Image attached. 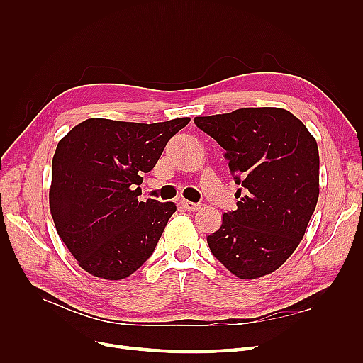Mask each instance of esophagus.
<instances>
[{
	"instance_id": "esophagus-1",
	"label": "esophagus",
	"mask_w": 363,
	"mask_h": 363,
	"mask_svg": "<svg viewBox=\"0 0 363 363\" xmlns=\"http://www.w3.org/2000/svg\"><path fill=\"white\" fill-rule=\"evenodd\" d=\"M180 204L188 212H196V211H200V207H201L200 203H192V201H188V200H180Z\"/></svg>"
}]
</instances>
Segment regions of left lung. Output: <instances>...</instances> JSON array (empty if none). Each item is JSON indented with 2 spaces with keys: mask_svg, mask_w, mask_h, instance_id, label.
Masks as SVG:
<instances>
[{
  "mask_svg": "<svg viewBox=\"0 0 363 363\" xmlns=\"http://www.w3.org/2000/svg\"><path fill=\"white\" fill-rule=\"evenodd\" d=\"M225 150L240 184L238 208L207 236L212 255L242 280L279 269L298 247L320 195V155L301 121L279 107L195 116Z\"/></svg>",
  "mask_w": 363,
  "mask_h": 363,
  "instance_id": "left-lung-1",
  "label": "left lung"
}]
</instances>
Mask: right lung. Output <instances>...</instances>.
<instances>
[{
	"label": "right lung",
	"mask_w": 363,
	"mask_h": 363,
	"mask_svg": "<svg viewBox=\"0 0 363 363\" xmlns=\"http://www.w3.org/2000/svg\"><path fill=\"white\" fill-rule=\"evenodd\" d=\"M189 118L139 124L86 119L62 138L52 157L50 211L79 265L104 280H123L152 255L174 203L140 201L142 172Z\"/></svg>",
	"instance_id": "add662e5"
}]
</instances>
